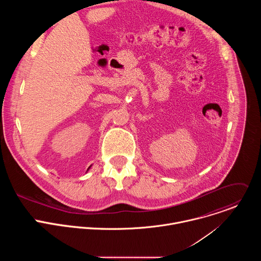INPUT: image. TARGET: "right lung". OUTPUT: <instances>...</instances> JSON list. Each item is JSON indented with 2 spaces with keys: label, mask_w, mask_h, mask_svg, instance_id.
<instances>
[{
  "label": "right lung",
  "mask_w": 261,
  "mask_h": 261,
  "mask_svg": "<svg viewBox=\"0 0 261 261\" xmlns=\"http://www.w3.org/2000/svg\"><path fill=\"white\" fill-rule=\"evenodd\" d=\"M89 168H90V167H89Z\"/></svg>",
  "instance_id": "1"
}]
</instances>
